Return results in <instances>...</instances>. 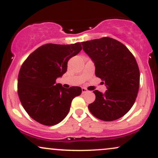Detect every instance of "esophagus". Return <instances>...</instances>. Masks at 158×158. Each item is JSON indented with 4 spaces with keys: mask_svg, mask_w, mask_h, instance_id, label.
<instances>
[{
    "mask_svg": "<svg viewBox=\"0 0 158 158\" xmlns=\"http://www.w3.org/2000/svg\"><path fill=\"white\" fill-rule=\"evenodd\" d=\"M81 91H82V94H85V93H87V92H88V90L85 88H81Z\"/></svg>",
    "mask_w": 158,
    "mask_h": 158,
    "instance_id": "1",
    "label": "esophagus"
}]
</instances>
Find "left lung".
<instances>
[{"mask_svg":"<svg viewBox=\"0 0 158 158\" xmlns=\"http://www.w3.org/2000/svg\"><path fill=\"white\" fill-rule=\"evenodd\" d=\"M81 44L94 62L96 77L107 87L105 94L94 91L96 99L88 106L90 113L103 121L120 118L133 106L139 90V70L135 56L124 44L109 37Z\"/></svg>","mask_w":158,"mask_h":158,"instance_id":"8db88e82","label":"left lung"}]
</instances>
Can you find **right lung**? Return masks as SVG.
I'll return each mask as SVG.
<instances>
[{
    "instance_id": "1",
    "label": "right lung",
    "mask_w": 158,
    "mask_h": 158,
    "mask_svg": "<svg viewBox=\"0 0 158 158\" xmlns=\"http://www.w3.org/2000/svg\"><path fill=\"white\" fill-rule=\"evenodd\" d=\"M81 50L80 42L46 44L32 52L21 65L18 94L27 113L36 122L54 126L68 115L80 87L64 88L56 80L67 71L68 61Z\"/></svg>"
}]
</instances>
